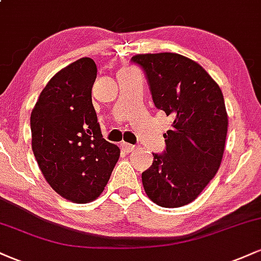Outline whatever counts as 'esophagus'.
I'll list each match as a JSON object with an SVG mask.
<instances>
[{
    "label": "esophagus",
    "mask_w": 261,
    "mask_h": 261,
    "mask_svg": "<svg viewBox=\"0 0 261 261\" xmlns=\"http://www.w3.org/2000/svg\"><path fill=\"white\" fill-rule=\"evenodd\" d=\"M120 147L122 148V151L124 152H126V153H130V152H133L135 148V146H133V145H130V143H126V142H121L120 143Z\"/></svg>",
    "instance_id": "34e87169"
}]
</instances>
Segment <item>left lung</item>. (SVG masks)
<instances>
[{
	"label": "left lung",
	"mask_w": 261,
	"mask_h": 261,
	"mask_svg": "<svg viewBox=\"0 0 261 261\" xmlns=\"http://www.w3.org/2000/svg\"><path fill=\"white\" fill-rule=\"evenodd\" d=\"M152 99L173 120L164 134L166 151L153 153L142 173L151 201L162 207L193 202L216 175L222 162L228 116L222 91L205 68L174 53L139 54Z\"/></svg>",
	"instance_id": "obj_1"
}]
</instances>
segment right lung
<instances>
[{
    "instance_id": "obj_1",
    "label": "right lung",
    "mask_w": 261,
    "mask_h": 261,
    "mask_svg": "<svg viewBox=\"0 0 261 261\" xmlns=\"http://www.w3.org/2000/svg\"><path fill=\"white\" fill-rule=\"evenodd\" d=\"M97 66L82 58L47 82L32 110V148L45 180L66 200L87 203L103 193L120 148L103 139L92 103Z\"/></svg>"
}]
</instances>
